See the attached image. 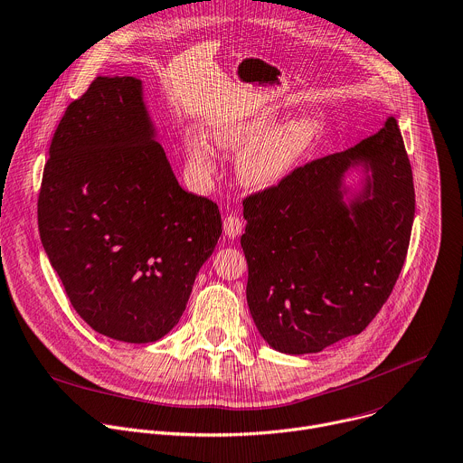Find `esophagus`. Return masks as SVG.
Returning a JSON list of instances; mask_svg holds the SVG:
<instances>
[{
  "label": "esophagus",
  "instance_id": "1",
  "mask_svg": "<svg viewBox=\"0 0 463 463\" xmlns=\"http://www.w3.org/2000/svg\"><path fill=\"white\" fill-rule=\"evenodd\" d=\"M223 231H225V236L229 238H238L243 231V222L238 218V216H227L223 220Z\"/></svg>",
  "mask_w": 463,
  "mask_h": 463
}]
</instances>
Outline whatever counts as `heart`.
I'll return each mask as SVG.
<instances>
[{"mask_svg": "<svg viewBox=\"0 0 463 463\" xmlns=\"http://www.w3.org/2000/svg\"><path fill=\"white\" fill-rule=\"evenodd\" d=\"M278 112L260 110L241 119L214 127V143L225 152H240L236 173L250 191H269L279 185L301 162L320 134V121L313 114L294 116L272 128ZM185 152L200 178H211L216 169L213 145L198 130L185 136Z\"/></svg>", "mask_w": 463, "mask_h": 463, "instance_id": "obj_1", "label": "heart"}]
</instances>
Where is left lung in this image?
<instances>
[{
    "mask_svg": "<svg viewBox=\"0 0 463 463\" xmlns=\"http://www.w3.org/2000/svg\"><path fill=\"white\" fill-rule=\"evenodd\" d=\"M358 166L363 189L353 194L345 176ZM243 218L247 303L263 340L309 354L360 335L392 292L414 220L398 121L250 194Z\"/></svg>",
    "mask_w": 463,
    "mask_h": 463,
    "instance_id": "8db88e82",
    "label": "left lung"
}]
</instances>
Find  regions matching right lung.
I'll return each instance as SVG.
<instances>
[{"label":"right lung","instance_id":"1","mask_svg":"<svg viewBox=\"0 0 463 463\" xmlns=\"http://www.w3.org/2000/svg\"><path fill=\"white\" fill-rule=\"evenodd\" d=\"M38 227L76 313L103 336L150 344L180 322L222 216L180 187L141 80L98 76L54 132Z\"/></svg>","mask_w":463,"mask_h":463}]
</instances>
